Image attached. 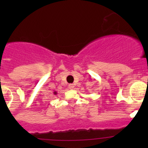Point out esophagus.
<instances>
[{
  "label": "esophagus",
  "mask_w": 148,
  "mask_h": 148,
  "mask_svg": "<svg viewBox=\"0 0 148 148\" xmlns=\"http://www.w3.org/2000/svg\"><path fill=\"white\" fill-rule=\"evenodd\" d=\"M69 88L70 89H73L74 88V84H70L69 85Z\"/></svg>",
  "instance_id": "esophagus-1"
}]
</instances>
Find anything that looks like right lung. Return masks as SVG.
Instances as JSON below:
<instances>
[{"instance_id":"right-lung-1","label":"right lung","mask_w":148,"mask_h":148,"mask_svg":"<svg viewBox=\"0 0 148 148\" xmlns=\"http://www.w3.org/2000/svg\"><path fill=\"white\" fill-rule=\"evenodd\" d=\"M53 94H54V95H56L57 93H56V92H53Z\"/></svg>"}]
</instances>
